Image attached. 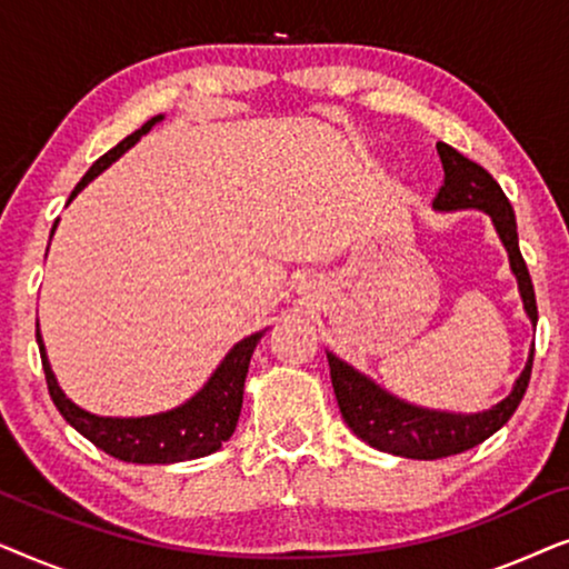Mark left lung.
Wrapping results in <instances>:
<instances>
[{"label": "left lung", "instance_id": "1", "mask_svg": "<svg viewBox=\"0 0 569 569\" xmlns=\"http://www.w3.org/2000/svg\"><path fill=\"white\" fill-rule=\"evenodd\" d=\"M438 154L442 162V186L435 197V209H485L492 214L495 228L500 232L505 248L510 253V267L516 271L520 295H523L526 310L536 323V295L533 282L528 274V267L518 248L516 214L508 197H505L500 183L487 173L479 162H473L446 142H438ZM329 357L331 383L337 393L339 411L345 417L357 438H362L368 446L393 453L401 458H417V461H435V458H448L463 453L479 442H485L489 435H495L508 419L516 415L520 399H523L528 380H531L533 352L528 357L526 370L520 372L516 388L508 399L497 403L481 415H446V411H430L411 407L393 399L391 393L380 391L376 383L341 362L339 357Z\"/></svg>", "mask_w": 569, "mask_h": 569}]
</instances>
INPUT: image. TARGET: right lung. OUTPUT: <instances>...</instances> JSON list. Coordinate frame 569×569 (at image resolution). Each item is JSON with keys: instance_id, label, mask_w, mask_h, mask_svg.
Listing matches in <instances>:
<instances>
[{"instance_id": "right-lung-1", "label": "right lung", "mask_w": 569, "mask_h": 569, "mask_svg": "<svg viewBox=\"0 0 569 569\" xmlns=\"http://www.w3.org/2000/svg\"><path fill=\"white\" fill-rule=\"evenodd\" d=\"M160 121V116H154L144 123L142 129H137L134 134H129L123 142H119L113 150H108L103 158L92 162V168L82 176V181L74 186L72 201L100 170L111 166V162L129 150L139 137L147 134L152 129V123ZM263 331L251 333V337L238 341L232 347V352L224 357V362L217 368V372L209 378V383L193 396L191 401H186L183 407L166 415L154 417H139V419H111V417H96L88 411L74 407L72 401L61 393V388L53 378L51 365L46 360V349L41 341V331L36 329V341L41 349V362L46 372V386L61 417L74 427L77 432L84 435L92 446L106 450L108 456L119 458L127 463H178V461H191V458H201L214 453L222 448V442L230 438L236 430L240 407H243V386H246V372L251 355Z\"/></svg>"}]
</instances>
